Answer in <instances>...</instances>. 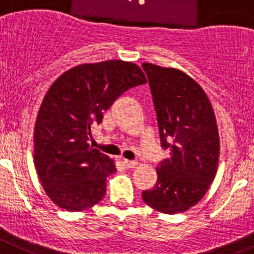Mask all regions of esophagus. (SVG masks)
<instances>
[{"label": "esophagus", "mask_w": 254, "mask_h": 254, "mask_svg": "<svg viewBox=\"0 0 254 254\" xmlns=\"http://www.w3.org/2000/svg\"><path fill=\"white\" fill-rule=\"evenodd\" d=\"M123 164L125 165L127 168H129V169H131V168H135L138 165L137 161H131V160H123Z\"/></svg>", "instance_id": "34e87169"}]
</instances>
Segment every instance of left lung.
I'll list each match as a JSON object with an SVG mask.
<instances>
[{"instance_id": "1", "label": "left lung", "mask_w": 254, "mask_h": 254, "mask_svg": "<svg viewBox=\"0 0 254 254\" xmlns=\"http://www.w3.org/2000/svg\"><path fill=\"white\" fill-rule=\"evenodd\" d=\"M156 111L160 140L170 156L156 168V185L142 192L147 205L165 214L189 210L217 173L219 135L209 98L195 80L176 68L142 64Z\"/></svg>"}]
</instances>
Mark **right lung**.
<instances>
[{
  "mask_svg": "<svg viewBox=\"0 0 254 254\" xmlns=\"http://www.w3.org/2000/svg\"><path fill=\"white\" fill-rule=\"evenodd\" d=\"M131 62L81 64L61 74L45 95L35 125V167L46 195L68 212L98 204L114 160L89 144L91 127L130 87L146 84Z\"/></svg>",
  "mask_w": 254,
  "mask_h": 254,
  "instance_id": "right-lung-1",
  "label": "right lung"
}]
</instances>
